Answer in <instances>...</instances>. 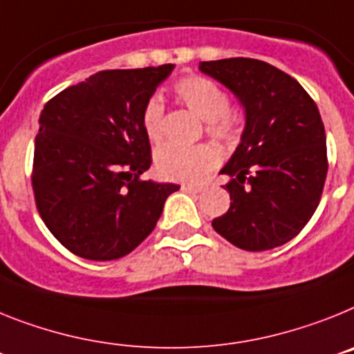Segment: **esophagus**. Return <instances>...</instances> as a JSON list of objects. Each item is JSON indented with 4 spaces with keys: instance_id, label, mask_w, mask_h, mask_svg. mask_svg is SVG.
I'll use <instances>...</instances> for the list:
<instances>
[{
    "instance_id": "obj_1",
    "label": "esophagus",
    "mask_w": 354,
    "mask_h": 354,
    "mask_svg": "<svg viewBox=\"0 0 354 354\" xmlns=\"http://www.w3.org/2000/svg\"><path fill=\"white\" fill-rule=\"evenodd\" d=\"M183 192H189V194H198V192H201V187L198 185H187V183H183V185L180 187Z\"/></svg>"
}]
</instances>
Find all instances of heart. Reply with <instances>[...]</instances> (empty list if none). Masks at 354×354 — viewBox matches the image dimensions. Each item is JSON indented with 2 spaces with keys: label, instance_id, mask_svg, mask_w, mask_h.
Returning a JSON list of instances; mask_svg holds the SVG:
<instances>
[{
  "label": "heart",
  "instance_id": "heart-1",
  "mask_svg": "<svg viewBox=\"0 0 354 354\" xmlns=\"http://www.w3.org/2000/svg\"><path fill=\"white\" fill-rule=\"evenodd\" d=\"M174 96L205 121L208 137L224 146H232L241 137V124L230 110V97L219 85L205 76H185L173 85ZM164 101L160 96L147 97L142 106V128L151 142H160L164 137ZM221 164V151L214 144H199L185 147L165 144L156 151V173L164 180L181 183H199Z\"/></svg>",
  "mask_w": 354,
  "mask_h": 354
}]
</instances>
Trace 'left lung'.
<instances>
[{
	"instance_id": "left-lung-1",
	"label": "left lung",
	"mask_w": 354,
	"mask_h": 354,
	"mask_svg": "<svg viewBox=\"0 0 354 354\" xmlns=\"http://www.w3.org/2000/svg\"><path fill=\"white\" fill-rule=\"evenodd\" d=\"M199 69L236 94L245 128L221 174L232 180L230 210L212 221L221 236L245 251L292 241L317 210L328 174L317 104L299 82L254 58L201 62Z\"/></svg>"
}]
</instances>
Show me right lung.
I'll list each match as a JSON object with an SVG mask.
<instances>
[{
    "label": "right lung",
    "mask_w": 354,
    "mask_h": 354,
    "mask_svg": "<svg viewBox=\"0 0 354 354\" xmlns=\"http://www.w3.org/2000/svg\"><path fill=\"white\" fill-rule=\"evenodd\" d=\"M173 67L100 71L44 104L32 189L39 215L71 253L100 262L126 257L180 189L140 178L151 165L142 106Z\"/></svg>",
    "instance_id": "obj_1"
}]
</instances>
